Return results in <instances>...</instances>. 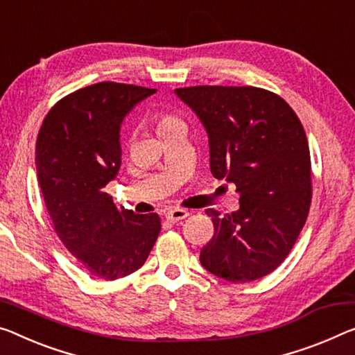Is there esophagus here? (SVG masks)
I'll return each instance as SVG.
<instances>
[{"label": "esophagus", "instance_id": "esophagus-1", "mask_svg": "<svg viewBox=\"0 0 355 355\" xmlns=\"http://www.w3.org/2000/svg\"><path fill=\"white\" fill-rule=\"evenodd\" d=\"M189 216V212L185 209H179V208H174V209H170L166 212V219L171 220V222H179L185 219V217Z\"/></svg>", "mask_w": 355, "mask_h": 355}]
</instances>
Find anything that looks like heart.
<instances>
[{
    "mask_svg": "<svg viewBox=\"0 0 355 355\" xmlns=\"http://www.w3.org/2000/svg\"><path fill=\"white\" fill-rule=\"evenodd\" d=\"M152 121L155 122L157 132H159V135L165 132V130L174 127V125L182 123V121L178 116H174V114H171V112H165V111L155 112L154 116H152Z\"/></svg>",
    "mask_w": 355,
    "mask_h": 355,
    "instance_id": "b5f03b06",
    "label": "heart"
}]
</instances>
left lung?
Here are the masks:
<instances>
[{"label":"left lung","instance_id":"left-lung-1","mask_svg":"<svg viewBox=\"0 0 355 355\" xmlns=\"http://www.w3.org/2000/svg\"><path fill=\"white\" fill-rule=\"evenodd\" d=\"M174 94L208 133L212 176L236 185L239 209L214 223L200 261L230 282L260 279L291 252L311 205V159L303 125L281 96L257 87L196 85Z\"/></svg>","mask_w":355,"mask_h":355}]
</instances>
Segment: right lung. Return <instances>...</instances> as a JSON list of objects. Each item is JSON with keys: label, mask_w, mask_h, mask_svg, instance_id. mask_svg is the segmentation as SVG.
<instances>
[{"label": "right lung", "mask_w": 355, "mask_h": 355, "mask_svg": "<svg viewBox=\"0 0 355 355\" xmlns=\"http://www.w3.org/2000/svg\"><path fill=\"white\" fill-rule=\"evenodd\" d=\"M155 89L98 83L64 96L42 122L36 173L53 228L92 276L119 279L144 265L160 217L119 209L106 185L121 170V127Z\"/></svg>", "instance_id": "1"}]
</instances>
